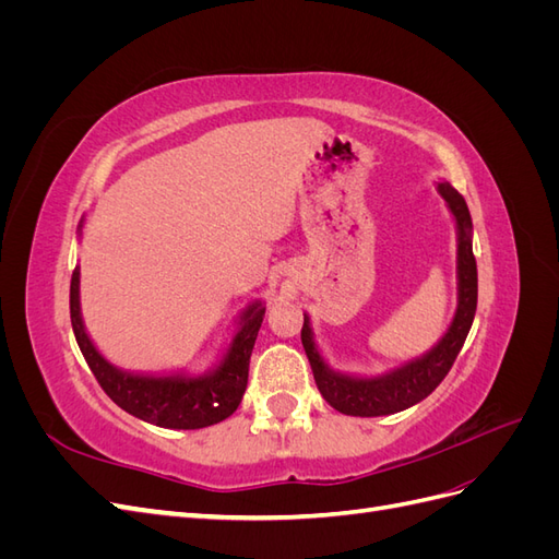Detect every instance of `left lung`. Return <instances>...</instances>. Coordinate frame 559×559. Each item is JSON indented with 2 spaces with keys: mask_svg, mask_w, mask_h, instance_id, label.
I'll list each match as a JSON object with an SVG mask.
<instances>
[{
  "mask_svg": "<svg viewBox=\"0 0 559 559\" xmlns=\"http://www.w3.org/2000/svg\"><path fill=\"white\" fill-rule=\"evenodd\" d=\"M438 193L448 202L450 212L454 214L456 230H460V249H456V275H460V306L443 341L438 343L429 354L419 357L411 364H405L392 373L380 378H347L333 370L319 357V352L312 341L310 319H302L300 341L306 347V354L312 366L314 382L321 396L337 413L354 415V417H380L394 415L411 405L427 399L433 389L443 382L450 373V368L456 359V354L464 347L466 335L471 331L473 317H476L478 306V267L476 257L471 247V214L466 200L456 193L448 181L438 183Z\"/></svg>",
  "mask_w": 559,
  "mask_h": 559,
  "instance_id": "left-lung-1",
  "label": "left lung"
}]
</instances>
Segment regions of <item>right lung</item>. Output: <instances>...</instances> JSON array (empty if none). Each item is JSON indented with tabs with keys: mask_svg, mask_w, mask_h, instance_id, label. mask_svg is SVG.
Returning <instances> with one entry per match:
<instances>
[{
	"mask_svg": "<svg viewBox=\"0 0 559 559\" xmlns=\"http://www.w3.org/2000/svg\"><path fill=\"white\" fill-rule=\"evenodd\" d=\"M70 314L83 359L91 366L105 394L126 413L148 425L165 429H202L230 417L242 401L249 378V357L261 329L265 308L253 302L242 314V326L235 333L226 357L212 376L205 378H144L114 368L99 354L83 329L79 308V267L72 273Z\"/></svg>",
	"mask_w": 559,
	"mask_h": 559,
	"instance_id": "1",
	"label": "right lung"
}]
</instances>
